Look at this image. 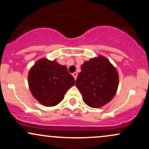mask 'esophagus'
Wrapping results in <instances>:
<instances>
[{
	"instance_id": "34e87169",
	"label": "esophagus",
	"mask_w": 149,
	"mask_h": 149,
	"mask_svg": "<svg viewBox=\"0 0 149 149\" xmlns=\"http://www.w3.org/2000/svg\"><path fill=\"white\" fill-rule=\"evenodd\" d=\"M72 75H73V78H74V79L76 80L77 79V76H78V73H77L76 72H74V73H73Z\"/></svg>"
}]
</instances>
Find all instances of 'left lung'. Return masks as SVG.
<instances>
[{
	"mask_svg": "<svg viewBox=\"0 0 149 149\" xmlns=\"http://www.w3.org/2000/svg\"><path fill=\"white\" fill-rule=\"evenodd\" d=\"M118 84L117 69L107 58L99 54L82 64L76 86L83 102L90 107L97 109L112 100Z\"/></svg>",
	"mask_w": 149,
	"mask_h": 149,
	"instance_id": "obj_1",
	"label": "left lung"
}]
</instances>
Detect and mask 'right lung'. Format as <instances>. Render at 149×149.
<instances>
[{"instance_id": "right-lung-1", "label": "right lung", "mask_w": 149, "mask_h": 149, "mask_svg": "<svg viewBox=\"0 0 149 149\" xmlns=\"http://www.w3.org/2000/svg\"><path fill=\"white\" fill-rule=\"evenodd\" d=\"M28 83L32 95L45 107H54L59 104L68 90L75 85L73 77L67 67L54 59H38L28 73Z\"/></svg>"}]
</instances>
